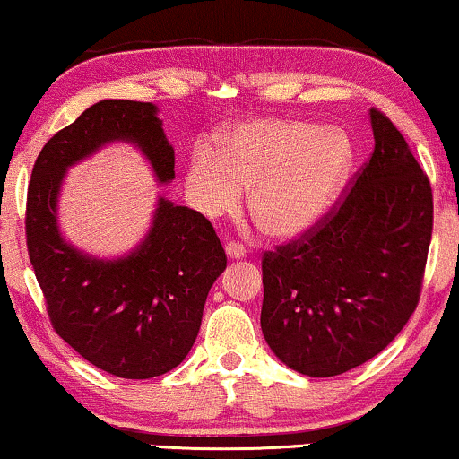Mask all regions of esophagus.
I'll list each match as a JSON object with an SVG mask.
<instances>
[{"mask_svg":"<svg viewBox=\"0 0 459 459\" xmlns=\"http://www.w3.org/2000/svg\"><path fill=\"white\" fill-rule=\"evenodd\" d=\"M225 253H228L230 259L247 257V248L242 247L240 242H230V245H225Z\"/></svg>","mask_w":459,"mask_h":459,"instance_id":"esophagus-1","label":"esophagus"}]
</instances>
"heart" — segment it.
<instances>
[{"label":"heart","instance_id":"1","mask_svg":"<svg viewBox=\"0 0 459 459\" xmlns=\"http://www.w3.org/2000/svg\"><path fill=\"white\" fill-rule=\"evenodd\" d=\"M353 144L338 127L287 117H257L217 135L214 146L194 151L186 191L206 217L248 208L265 234L293 240L321 223L353 169Z\"/></svg>","mask_w":459,"mask_h":459}]
</instances>
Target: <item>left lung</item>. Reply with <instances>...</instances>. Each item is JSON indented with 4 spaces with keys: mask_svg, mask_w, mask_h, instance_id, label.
<instances>
[{
    "mask_svg": "<svg viewBox=\"0 0 459 459\" xmlns=\"http://www.w3.org/2000/svg\"><path fill=\"white\" fill-rule=\"evenodd\" d=\"M375 151L302 238L262 259V332L282 364L336 377L381 353L415 313L432 240V186L404 135L370 108Z\"/></svg>",
    "mask_w": 459,
    "mask_h": 459,
    "instance_id": "left-lung-1",
    "label": "left lung"
}]
</instances>
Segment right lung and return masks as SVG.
<instances>
[{"label": "right lung", "instance_id": "right-lung-1", "mask_svg": "<svg viewBox=\"0 0 459 459\" xmlns=\"http://www.w3.org/2000/svg\"><path fill=\"white\" fill-rule=\"evenodd\" d=\"M110 143L135 144L155 178H174V149L151 101L101 100L39 151L27 189V251L55 332L89 364L152 378L194 347L212 282L228 265L211 221L160 197L149 234L118 259L64 240L56 217L67 168Z\"/></svg>", "mask_w": 459, "mask_h": 459}]
</instances>
